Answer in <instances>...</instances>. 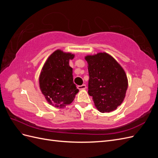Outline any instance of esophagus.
Instances as JSON below:
<instances>
[{"label": "esophagus", "mask_w": 158, "mask_h": 158, "mask_svg": "<svg viewBox=\"0 0 158 158\" xmlns=\"http://www.w3.org/2000/svg\"><path fill=\"white\" fill-rule=\"evenodd\" d=\"M78 88L79 89H86V85H85V84H83L82 85H78Z\"/></svg>", "instance_id": "1"}]
</instances>
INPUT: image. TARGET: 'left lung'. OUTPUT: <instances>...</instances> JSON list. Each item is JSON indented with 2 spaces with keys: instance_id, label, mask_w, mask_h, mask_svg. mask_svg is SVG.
I'll return each instance as SVG.
<instances>
[{
  "instance_id": "obj_1",
  "label": "left lung",
  "mask_w": 158,
  "mask_h": 158,
  "mask_svg": "<svg viewBox=\"0 0 158 158\" xmlns=\"http://www.w3.org/2000/svg\"><path fill=\"white\" fill-rule=\"evenodd\" d=\"M88 64V94L101 113H109L121 106L126 96L128 78L125 71L106 52L85 56Z\"/></svg>"
}]
</instances>
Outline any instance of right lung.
<instances>
[{"label":"right lung","mask_w":158,"mask_h":158,"mask_svg":"<svg viewBox=\"0 0 158 158\" xmlns=\"http://www.w3.org/2000/svg\"><path fill=\"white\" fill-rule=\"evenodd\" d=\"M74 56L72 52L57 49L47 58L41 69L40 90L48 103L55 107H66L79 92L73 82V69L69 66V60Z\"/></svg>","instance_id":"add662e5"}]
</instances>
